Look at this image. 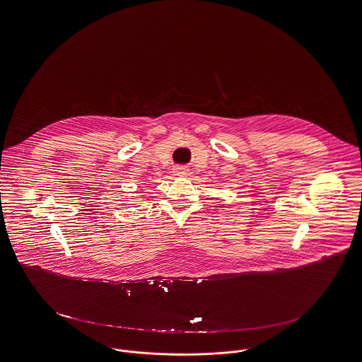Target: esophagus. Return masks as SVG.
Listing matches in <instances>:
<instances>
[{"instance_id":"1","label":"esophagus","mask_w":362,"mask_h":362,"mask_svg":"<svg viewBox=\"0 0 362 362\" xmlns=\"http://www.w3.org/2000/svg\"><path fill=\"white\" fill-rule=\"evenodd\" d=\"M173 173H174V175H177V177H187L188 174H189V169L188 168H174L173 169Z\"/></svg>"}]
</instances>
